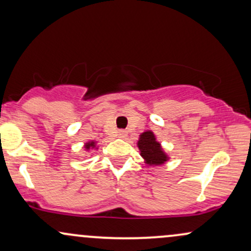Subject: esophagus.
<instances>
[{"label":"esophagus","mask_w":251,"mask_h":251,"mask_svg":"<svg viewBox=\"0 0 251 251\" xmlns=\"http://www.w3.org/2000/svg\"><path fill=\"white\" fill-rule=\"evenodd\" d=\"M126 135H127V132L124 131V129H120V131L118 132V137H119V138L124 139V138H126Z\"/></svg>","instance_id":"34e87169"}]
</instances>
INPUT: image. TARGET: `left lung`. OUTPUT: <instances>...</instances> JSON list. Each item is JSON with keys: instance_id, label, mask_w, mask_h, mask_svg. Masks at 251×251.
<instances>
[{"instance_id": "1", "label": "left lung", "mask_w": 251, "mask_h": 251, "mask_svg": "<svg viewBox=\"0 0 251 251\" xmlns=\"http://www.w3.org/2000/svg\"><path fill=\"white\" fill-rule=\"evenodd\" d=\"M137 145L140 150V155L145 160V164L159 166L164 165L168 160V155L164 152L159 141H156L155 135L152 131L141 133Z\"/></svg>"}]
</instances>
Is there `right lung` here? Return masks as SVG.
Segmentation results:
<instances>
[{
  "label": "right lung",
  "instance_id": "1",
  "mask_svg": "<svg viewBox=\"0 0 251 251\" xmlns=\"http://www.w3.org/2000/svg\"><path fill=\"white\" fill-rule=\"evenodd\" d=\"M85 149L86 150L96 149V141H87V143L85 144Z\"/></svg>",
  "mask_w": 251,
  "mask_h": 251
}]
</instances>
